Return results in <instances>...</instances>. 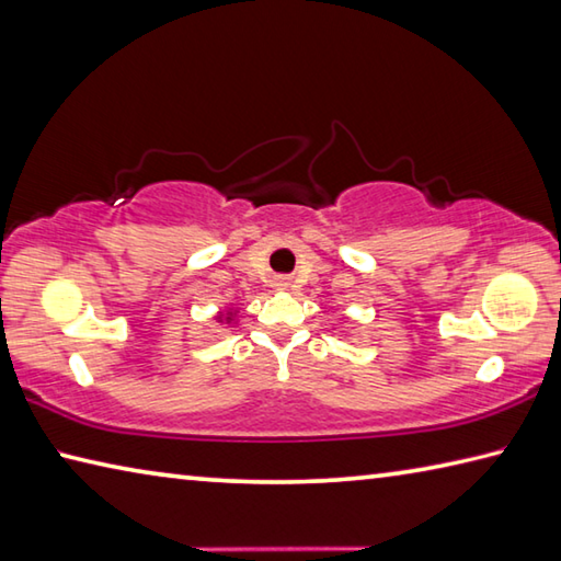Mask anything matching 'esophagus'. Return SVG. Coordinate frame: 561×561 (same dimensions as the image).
Returning <instances> with one entry per match:
<instances>
[{"mask_svg":"<svg viewBox=\"0 0 561 561\" xmlns=\"http://www.w3.org/2000/svg\"><path fill=\"white\" fill-rule=\"evenodd\" d=\"M273 285H276V290H288L290 280L288 278H276V283H273Z\"/></svg>","mask_w":561,"mask_h":561,"instance_id":"obj_1","label":"esophagus"}]
</instances>
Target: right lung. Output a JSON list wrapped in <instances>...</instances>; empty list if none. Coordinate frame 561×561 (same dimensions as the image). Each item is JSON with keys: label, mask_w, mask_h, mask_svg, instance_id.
I'll use <instances>...</instances> for the list:
<instances>
[{"label": "right lung", "mask_w": 561, "mask_h": 561, "mask_svg": "<svg viewBox=\"0 0 561 561\" xmlns=\"http://www.w3.org/2000/svg\"><path fill=\"white\" fill-rule=\"evenodd\" d=\"M234 314H237V312H231V310H229L227 314H219L217 320H227V322H231V320H234Z\"/></svg>", "instance_id": "obj_1"}]
</instances>
